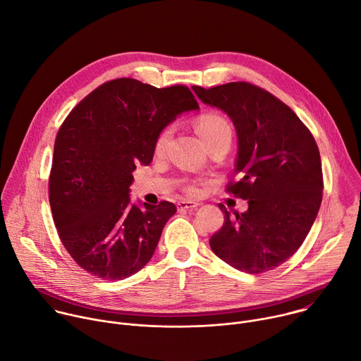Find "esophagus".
<instances>
[{"label":"esophagus","mask_w":361,"mask_h":361,"mask_svg":"<svg viewBox=\"0 0 361 361\" xmlns=\"http://www.w3.org/2000/svg\"><path fill=\"white\" fill-rule=\"evenodd\" d=\"M200 205V202L197 201H192V200H181L178 202V209L180 210H192V209H197Z\"/></svg>","instance_id":"34e87169"}]
</instances>
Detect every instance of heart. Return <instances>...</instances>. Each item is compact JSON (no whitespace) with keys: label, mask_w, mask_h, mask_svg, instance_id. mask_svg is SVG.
<instances>
[{"label":"heart","mask_w":361,"mask_h":361,"mask_svg":"<svg viewBox=\"0 0 361 361\" xmlns=\"http://www.w3.org/2000/svg\"><path fill=\"white\" fill-rule=\"evenodd\" d=\"M197 130L200 133V135L202 137L204 142H209L220 135L224 134H231V127L228 124V121L221 117L220 114L216 113H205L198 118L197 123ZM171 135V128H166L157 138L156 141V151H163L169 142V138ZM200 185L198 184H192L188 187V191L191 194H197L200 191Z\"/></svg>","instance_id":"b5f03b06"}]
</instances>
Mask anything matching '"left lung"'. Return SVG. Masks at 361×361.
<instances>
[{
  "label": "left lung",
  "instance_id": "1",
  "mask_svg": "<svg viewBox=\"0 0 361 361\" xmlns=\"http://www.w3.org/2000/svg\"><path fill=\"white\" fill-rule=\"evenodd\" d=\"M210 107L226 113L237 133L234 171L227 191L248 200L247 212L230 216L210 238L216 255L248 274L287 262L310 231L323 198L319 147L284 102L248 82L192 87Z\"/></svg>",
  "mask_w": 361,
  "mask_h": 361
}]
</instances>
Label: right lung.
Instances as JSON below:
<instances>
[{"label": "right lung", "instance_id": "add662e5", "mask_svg": "<svg viewBox=\"0 0 361 361\" xmlns=\"http://www.w3.org/2000/svg\"><path fill=\"white\" fill-rule=\"evenodd\" d=\"M198 109L184 85L156 88L117 78L66 118L54 144L49 205L64 247L85 271L116 281L151 260L177 209L169 201L133 204V171L152 161L169 124Z\"/></svg>", "mask_w": 361, "mask_h": 361}]
</instances>
